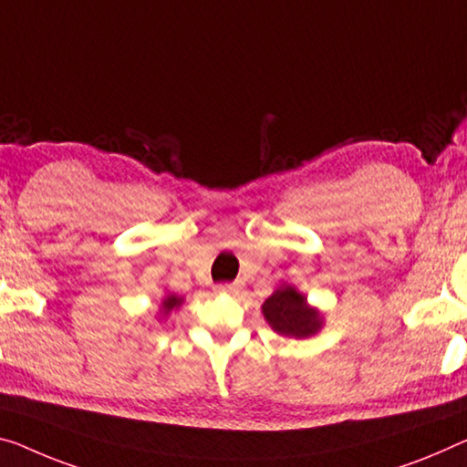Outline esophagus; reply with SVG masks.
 Masks as SVG:
<instances>
[{
  "mask_svg": "<svg viewBox=\"0 0 467 467\" xmlns=\"http://www.w3.org/2000/svg\"><path fill=\"white\" fill-rule=\"evenodd\" d=\"M242 288L240 282H223V284H217V292H227V294H235Z\"/></svg>",
  "mask_w": 467,
  "mask_h": 467,
  "instance_id": "1",
  "label": "esophagus"
}]
</instances>
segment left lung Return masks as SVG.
<instances>
[{
	"mask_svg": "<svg viewBox=\"0 0 467 467\" xmlns=\"http://www.w3.org/2000/svg\"><path fill=\"white\" fill-rule=\"evenodd\" d=\"M263 315L277 334L294 338H306L321 327L319 313L308 306L303 294L292 285H284L271 294L263 305Z\"/></svg>",
	"mask_w": 467,
	"mask_h": 467,
	"instance_id": "8db88e82",
	"label": "left lung"
}]
</instances>
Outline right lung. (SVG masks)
Here are the masks:
<instances>
[{"label":"right lung","instance_id":"obj_1","mask_svg":"<svg viewBox=\"0 0 467 467\" xmlns=\"http://www.w3.org/2000/svg\"><path fill=\"white\" fill-rule=\"evenodd\" d=\"M182 305V298H177V296H167L162 300V308H164V313H169L171 308H175V306H179Z\"/></svg>","mask_w":467,"mask_h":467}]
</instances>
